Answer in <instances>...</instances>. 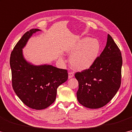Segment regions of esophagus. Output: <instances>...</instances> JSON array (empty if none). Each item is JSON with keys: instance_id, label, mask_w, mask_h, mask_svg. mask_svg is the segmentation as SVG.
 Returning <instances> with one entry per match:
<instances>
[{"instance_id": "esophagus-1", "label": "esophagus", "mask_w": 132, "mask_h": 132, "mask_svg": "<svg viewBox=\"0 0 132 132\" xmlns=\"http://www.w3.org/2000/svg\"><path fill=\"white\" fill-rule=\"evenodd\" d=\"M74 73L72 72H68V78H71L74 77Z\"/></svg>"}]
</instances>
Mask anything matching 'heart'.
<instances>
[{
	"label": "heart",
	"mask_w": 132,
	"mask_h": 132,
	"mask_svg": "<svg viewBox=\"0 0 132 132\" xmlns=\"http://www.w3.org/2000/svg\"><path fill=\"white\" fill-rule=\"evenodd\" d=\"M100 48V42L95 38L80 40L68 50L69 54H73L70 60L71 66L78 70L90 68L98 57Z\"/></svg>",
	"instance_id": "b5f03b06"
}]
</instances>
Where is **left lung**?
Instances as JSON below:
<instances>
[{
    "label": "left lung",
    "instance_id": "obj_1",
    "mask_svg": "<svg viewBox=\"0 0 132 132\" xmlns=\"http://www.w3.org/2000/svg\"><path fill=\"white\" fill-rule=\"evenodd\" d=\"M121 66L120 50L109 34L106 47L92 65L75 74L78 81V102L89 109L106 105L120 87Z\"/></svg>",
    "mask_w": 132,
    "mask_h": 132
}]
</instances>
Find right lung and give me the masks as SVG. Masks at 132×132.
<instances>
[{
	"label": "right lung",
	"instance_id": "right-lung-1",
	"mask_svg": "<svg viewBox=\"0 0 132 132\" xmlns=\"http://www.w3.org/2000/svg\"><path fill=\"white\" fill-rule=\"evenodd\" d=\"M27 31L16 44L10 57L12 84L16 94L26 106L35 110L46 109L55 100L57 88L68 79L67 70L52 65L35 66L23 57L22 48L32 34Z\"/></svg>",
	"mask_w": 132,
	"mask_h": 132
}]
</instances>
